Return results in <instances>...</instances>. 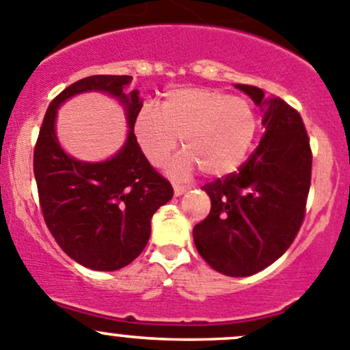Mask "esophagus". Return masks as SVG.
<instances>
[{"mask_svg": "<svg viewBox=\"0 0 350 350\" xmlns=\"http://www.w3.org/2000/svg\"><path fill=\"white\" fill-rule=\"evenodd\" d=\"M174 195L176 196H179V195H183V193L185 191H188V188L189 186H186V185H179V183H174Z\"/></svg>", "mask_w": 350, "mask_h": 350, "instance_id": "34e87169", "label": "esophagus"}]
</instances>
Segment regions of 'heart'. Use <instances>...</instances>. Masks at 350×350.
<instances>
[{"label":"heart","mask_w":350,"mask_h":350,"mask_svg":"<svg viewBox=\"0 0 350 350\" xmlns=\"http://www.w3.org/2000/svg\"><path fill=\"white\" fill-rule=\"evenodd\" d=\"M133 128L145 157L154 165L164 164L183 137L186 152L172 162V174L200 167L206 176H226L246 159L256 114L243 97L210 89H176L165 94L161 111L142 109Z\"/></svg>","instance_id":"1"}]
</instances>
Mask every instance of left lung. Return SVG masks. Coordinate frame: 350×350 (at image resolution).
Wrapping results in <instances>:
<instances>
[{
    "mask_svg": "<svg viewBox=\"0 0 350 350\" xmlns=\"http://www.w3.org/2000/svg\"><path fill=\"white\" fill-rule=\"evenodd\" d=\"M261 107L265 133L236 172L202 186L210 213L193 227L200 256L217 272L247 277L293 244L306 215L313 154L303 118L280 97L236 85Z\"/></svg>",
    "mask_w": 350,
    "mask_h": 350,
    "instance_id": "obj_1",
    "label": "left lung"
}]
</instances>
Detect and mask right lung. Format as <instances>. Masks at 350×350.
<instances>
[{"mask_svg":"<svg viewBox=\"0 0 350 350\" xmlns=\"http://www.w3.org/2000/svg\"><path fill=\"white\" fill-rule=\"evenodd\" d=\"M130 75L81 78L51 100L33 147V176L44 222L61 250L92 270L113 272L130 265L150 237V219L172 198V186L159 174L135 137V118L142 109L137 90L124 94ZM100 90L127 107L131 133L113 159L99 165L75 161L59 147L53 116L75 93Z\"/></svg>","mask_w":350,"mask_h":350,"instance_id":"1","label":"right lung"}]
</instances>
